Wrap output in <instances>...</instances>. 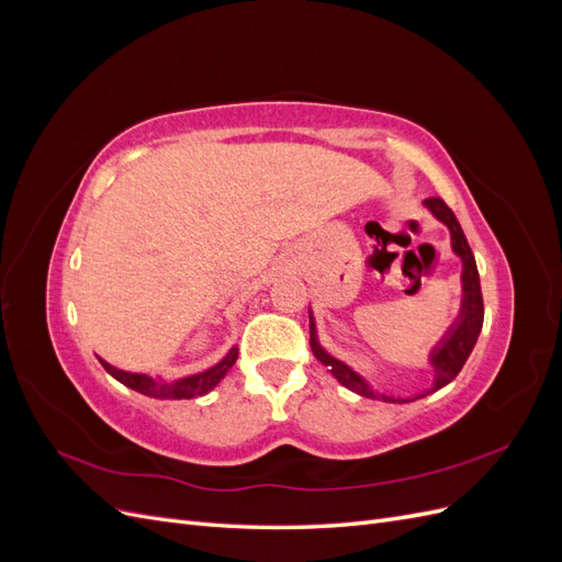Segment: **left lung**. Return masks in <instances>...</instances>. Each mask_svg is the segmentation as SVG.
Wrapping results in <instances>:
<instances>
[{
  "label": "left lung",
  "instance_id": "1",
  "mask_svg": "<svg viewBox=\"0 0 562 562\" xmlns=\"http://www.w3.org/2000/svg\"><path fill=\"white\" fill-rule=\"evenodd\" d=\"M424 206H427L440 220V223L448 225V229L452 234V250L464 262V274H462L464 302H462V312H459V321L454 323V328L450 330V335L443 339V345H440L438 349H434V353H431V366L436 368V382H434V386L429 391H424V394H422V396H429L431 391H436L440 386H446L448 382H452L459 375V370H462V366L467 363L469 353H471V349L475 345V339H479V335H481L485 307H483L479 267H475V258H473V252L469 248V241H467L462 227H459V223H457L454 213L450 211L448 203L443 199H438V196L424 199ZM310 345H312V351H314L316 359L326 368H330V372L337 378L339 384H345L347 389L356 391V394H361L366 398H378V401L396 403L394 398L375 394V391H372L359 375H356L351 368H347L342 361L333 359L330 353H326V351L318 347L312 316H310ZM398 401L405 403L403 398H398Z\"/></svg>",
  "mask_w": 562,
  "mask_h": 562
}]
</instances>
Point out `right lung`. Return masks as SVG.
Listing matches in <instances>:
<instances>
[{
	"label": "right lung",
	"mask_w": 562,
	"mask_h": 562,
	"mask_svg": "<svg viewBox=\"0 0 562 562\" xmlns=\"http://www.w3.org/2000/svg\"><path fill=\"white\" fill-rule=\"evenodd\" d=\"M236 356H239V349H232L223 361H220L217 366H213L211 370L206 372H199V375H192V378H182V380H176L171 384H164V382H157L151 380L147 375H138V372H124V370H116L114 366L105 363L103 359H98L100 363H103V368L110 372V375L114 380H119L122 384L140 391V394L145 396H151V398H194V396H203L206 391H211L220 380H223L227 375V370L236 363Z\"/></svg>",
	"instance_id": "right-lung-1"
}]
</instances>
